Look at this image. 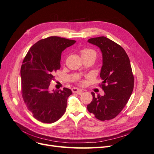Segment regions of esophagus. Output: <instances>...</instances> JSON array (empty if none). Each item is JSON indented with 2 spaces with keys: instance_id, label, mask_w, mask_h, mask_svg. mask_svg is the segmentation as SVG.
Wrapping results in <instances>:
<instances>
[{
  "instance_id": "1",
  "label": "esophagus",
  "mask_w": 154,
  "mask_h": 154,
  "mask_svg": "<svg viewBox=\"0 0 154 154\" xmlns=\"http://www.w3.org/2000/svg\"><path fill=\"white\" fill-rule=\"evenodd\" d=\"M72 91L73 93H76L78 94H80L83 92V91L80 88H77V87H73L72 88Z\"/></svg>"
}]
</instances>
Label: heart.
I'll return each mask as SVG.
<instances>
[{
  "mask_svg": "<svg viewBox=\"0 0 154 154\" xmlns=\"http://www.w3.org/2000/svg\"><path fill=\"white\" fill-rule=\"evenodd\" d=\"M82 53V57H88V56H92V57H94L95 58L96 57V53L94 50L92 49H83L81 51ZM82 84L84 83V82L82 81L81 82Z\"/></svg>",
  "mask_w": 154,
  "mask_h": 154,
  "instance_id": "obj_1",
  "label": "heart"
}]
</instances>
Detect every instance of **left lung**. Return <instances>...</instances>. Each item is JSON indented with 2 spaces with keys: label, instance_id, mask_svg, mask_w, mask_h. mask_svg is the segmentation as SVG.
<instances>
[{
  "label": "left lung",
  "instance_id": "1",
  "mask_svg": "<svg viewBox=\"0 0 154 154\" xmlns=\"http://www.w3.org/2000/svg\"><path fill=\"white\" fill-rule=\"evenodd\" d=\"M88 42L98 47L102 53L103 65L100 77L103 80L100 85L104 96H95L87 105V110L101 121L110 120L116 117L131 96L134 78L127 54L122 46L105 36L92 38Z\"/></svg>",
  "mask_w": 154,
  "mask_h": 154
}]
</instances>
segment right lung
I'll return each instance as SVG.
<instances>
[{"mask_svg": "<svg viewBox=\"0 0 154 154\" xmlns=\"http://www.w3.org/2000/svg\"><path fill=\"white\" fill-rule=\"evenodd\" d=\"M76 41L50 36L37 42L29 50L20 69L22 95L33 117L45 123L57 122L66 110L72 91L49 89L54 73L60 68L62 51Z\"/></svg>", "mask_w": 154, "mask_h": 154, "instance_id": "1", "label": "right lung"}]
</instances>
